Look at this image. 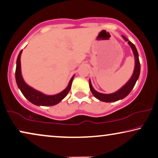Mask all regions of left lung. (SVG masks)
<instances>
[{"instance_id":"8db88e82","label":"left lung","mask_w":158,"mask_h":158,"mask_svg":"<svg viewBox=\"0 0 158 158\" xmlns=\"http://www.w3.org/2000/svg\"><path fill=\"white\" fill-rule=\"evenodd\" d=\"M123 38L126 41L128 42L129 46L131 48L133 53H134V58H135V67H134V70L132 76L131 77V78L129 79V81L125 84V85L122 88H120L119 90L114 92L112 94H102L99 93L96 91L92 86V84L91 82V80H89V87L90 90H91V93L93 94V95L97 98V99L100 100L102 102H113L118 101V100L124 99L125 97H126L127 96L130 94V92L132 91V89H134L135 84H136L137 80H138L139 75H140V62H139V54L137 52L136 46H134V44H133L131 42L129 41L124 35H122Z\"/></svg>"}]
</instances>
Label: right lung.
Here are the masks:
<instances>
[{
    "label": "right lung",
    "instance_id": "add662e5",
    "mask_svg": "<svg viewBox=\"0 0 158 158\" xmlns=\"http://www.w3.org/2000/svg\"><path fill=\"white\" fill-rule=\"evenodd\" d=\"M22 52V50L19 52V55H18L17 59H16L15 77L17 86L20 89L22 94L24 96V97L28 101L37 106H54L59 103L61 100L66 97L67 94L69 93V90L71 89L72 83H73V80L74 78L75 75H73L72 77V78L69 81L68 85H67L66 89L63 90L60 93L54 94V95H46V94H44L42 92L38 91V90H35L33 88L28 85L25 83V81H24L22 75L21 61H20Z\"/></svg>",
    "mask_w": 158,
    "mask_h": 158
}]
</instances>
